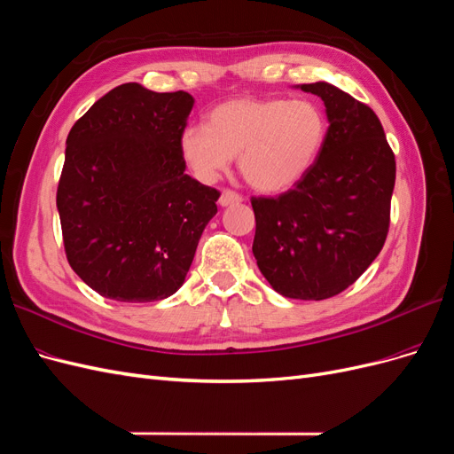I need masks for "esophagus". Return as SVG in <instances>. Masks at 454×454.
<instances>
[{"instance_id":"esophagus-1","label":"esophagus","mask_w":454,"mask_h":454,"mask_svg":"<svg viewBox=\"0 0 454 454\" xmlns=\"http://www.w3.org/2000/svg\"><path fill=\"white\" fill-rule=\"evenodd\" d=\"M242 202V195L235 193V191L231 189H223L222 191V197H219V204L222 206H232V204H239Z\"/></svg>"}]
</instances>
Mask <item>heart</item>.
<instances>
[{
  "mask_svg": "<svg viewBox=\"0 0 454 454\" xmlns=\"http://www.w3.org/2000/svg\"><path fill=\"white\" fill-rule=\"evenodd\" d=\"M327 117L314 100L239 98L214 107L208 127L187 125L180 153L210 184L239 155L242 177L261 193H280L303 180L318 160Z\"/></svg>",
  "mask_w": 454,
  "mask_h": 454,
  "instance_id": "b5f03b06",
  "label": "heart"
}]
</instances>
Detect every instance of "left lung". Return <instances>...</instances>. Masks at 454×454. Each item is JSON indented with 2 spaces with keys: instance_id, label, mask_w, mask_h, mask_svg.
I'll return each instance as SVG.
<instances>
[{
  "instance_id": "left-lung-1",
  "label": "left lung",
  "mask_w": 454,
  "mask_h": 454,
  "mask_svg": "<svg viewBox=\"0 0 454 454\" xmlns=\"http://www.w3.org/2000/svg\"><path fill=\"white\" fill-rule=\"evenodd\" d=\"M299 89L324 100L325 144L294 189L252 197V252L274 292L322 301L345 292L382 250L395 159L369 106L324 81Z\"/></svg>"
}]
</instances>
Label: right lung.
Listing matches in <instances>:
<instances>
[{
	"instance_id": "right-lung-1",
	"label": "right lung",
	"mask_w": 454,
	"mask_h": 454,
	"mask_svg": "<svg viewBox=\"0 0 454 454\" xmlns=\"http://www.w3.org/2000/svg\"><path fill=\"white\" fill-rule=\"evenodd\" d=\"M184 90H109L66 140L57 206L67 263L102 297L151 303L180 290L219 191L185 174Z\"/></svg>"
}]
</instances>
